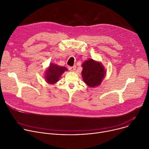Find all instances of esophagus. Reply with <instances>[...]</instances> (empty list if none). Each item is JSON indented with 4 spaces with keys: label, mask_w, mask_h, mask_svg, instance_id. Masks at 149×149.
<instances>
[{
    "label": "esophagus",
    "mask_w": 149,
    "mask_h": 149,
    "mask_svg": "<svg viewBox=\"0 0 149 149\" xmlns=\"http://www.w3.org/2000/svg\"><path fill=\"white\" fill-rule=\"evenodd\" d=\"M69 70L71 72H74L76 70V66H73V67H69Z\"/></svg>",
    "instance_id": "esophagus-1"
}]
</instances>
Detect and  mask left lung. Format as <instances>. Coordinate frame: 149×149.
I'll return each instance as SVG.
<instances>
[{
  "instance_id": "left-lung-1",
  "label": "left lung",
  "mask_w": 149,
  "mask_h": 149,
  "mask_svg": "<svg viewBox=\"0 0 149 149\" xmlns=\"http://www.w3.org/2000/svg\"><path fill=\"white\" fill-rule=\"evenodd\" d=\"M81 76L85 83L89 87L100 85L105 77L106 70L101 63L89 58L82 63Z\"/></svg>"
}]
</instances>
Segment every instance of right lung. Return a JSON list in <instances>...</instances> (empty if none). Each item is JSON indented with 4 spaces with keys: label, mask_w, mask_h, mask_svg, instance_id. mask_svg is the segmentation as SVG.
<instances>
[{
    "label": "right lung",
    "mask_w": 149,
    "mask_h": 149,
    "mask_svg": "<svg viewBox=\"0 0 149 149\" xmlns=\"http://www.w3.org/2000/svg\"><path fill=\"white\" fill-rule=\"evenodd\" d=\"M67 70L68 69L63 66H59L56 64L50 63L45 72L44 77L45 81L49 84H55L59 80L61 74Z\"/></svg>",
    "instance_id": "1"
}]
</instances>
